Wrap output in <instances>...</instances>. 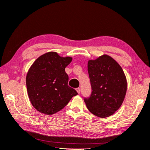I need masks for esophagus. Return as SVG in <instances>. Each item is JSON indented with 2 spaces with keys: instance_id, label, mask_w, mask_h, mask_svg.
Returning <instances> with one entry per match:
<instances>
[{
  "instance_id": "1",
  "label": "esophagus",
  "mask_w": 150,
  "mask_h": 150,
  "mask_svg": "<svg viewBox=\"0 0 150 150\" xmlns=\"http://www.w3.org/2000/svg\"><path fill=\"white\" fill-rule=\"evenodd\" d=\"M76 91H77L78 93H80V92H81L80 88H76Z\"/></svg>"
}]
</instances>
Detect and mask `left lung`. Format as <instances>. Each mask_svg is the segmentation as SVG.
Returning a JSON list of instances; mask_svg holds the SVG:
<instances>
[{
    "label": "left lung",
    "instance_id": "obj_1",
    "mask_svg": "<svg viewBox=\"0 0 150 150\" xmlns=\"http://www.w3.org/2000/svg\"><path fill=\"white\" fill-rule=\"evenodd\" d=\"M92 93L84 98L86 107L95 116L108 117L121 107L127 91L122 68L112 57L104 54L88 62Z\"/></svg>",
    "mask_w": 150,
    "mask_h": 150
}]
</instances>
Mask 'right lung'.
Masks as SVG:
<instances>
[{
    "mask_svg": "<svg viewBox=\"0 0 150 150\" xmlns=\"http://www.w3.org/2000/svg\"><path fill=\"white\" fill-rule=\"evenodd\" d=\"M71 57L49 52L35 60L26 75V83L31 103L39 112L51 115L67 105L78 93L67 85L66 67Z\"/></svg>",
    "mask_w": 150,
    "mask_h": 150,
    "instance_id": "1",
    "label": "right lung"
}]
</instances>
